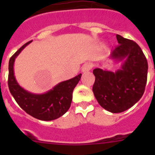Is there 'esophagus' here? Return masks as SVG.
<instances>
[{
    "instance_id": "obj_1",
    "label": "esophagus",
    "mask_w": 155,
    "mask_h": 155,
    "mask_svg": "<svg viewBox=\"0 0 155 155\" xmlns=\"http://www.w3.org/2000/svg\"><path fill=\"white\" fill-rule=\"evenodd\" d=\"M91 64H89V63H86V64H84L83 67H82L81 71L83 72V73H85V72L89 71L90 70H91Z\"/></svg>"
}]
</instances>
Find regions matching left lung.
<instances>
[{
	"mask_svg": "<svg viewBox=\"0 0 155 155\" xmlns=\"http://www.w3.org/2000/svg\"><path fill=\"white\" fill-rule=\"evenodd\" d=\"M119 46L110 56L113 63H121L116 71L108 68L93 71L92 91L98 104L110 113L127 110L141 98L147 83V61L136 42L116 35Z\"/></svg>",
	"mask_w": 155,
	"mask_h": 155,
	"instance_id": "8db88e82",
	"label": "left lung"
}]
</instances>
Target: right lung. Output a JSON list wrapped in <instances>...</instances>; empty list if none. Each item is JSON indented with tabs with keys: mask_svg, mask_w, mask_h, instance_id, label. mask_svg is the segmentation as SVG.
I'll return each instance as SVG.
<instances>
[{
	"mask_svg": "<svg viewBox=\"0 0 155 155\" xmlns=\"http://www.w3.org/2000/svg\"><path fill=\"white\" fill-rule=\"evenodd\" d=\"M32 40L23 45L10 58L8 65V87L11 94L18 105L28 115L38 120L50 121L65 114L71 106L72 94L81 77V74L73 78L60 82L52 89L42 94L28 91L19 85L15 76L14 64L18 56Z\"/></svg>",
	"mask_w": 155,
	"mask_h": 155,
	"instance_id": "obj_1",
	"label": "right lung"
}]
</instances>
